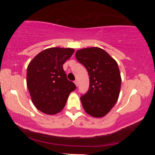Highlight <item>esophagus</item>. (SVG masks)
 Instances as JSON below:
<instances>
[{
  "label": "esophagus",
  "instance_id": "1",
  "mask_svg": "<svg viewBox=\"0 0 155 155\" xmlns=\"http://www.w3.org/2000/svg\"><path fill=\"white\" fill-rule=\"evenodd\" d=\"M74 83H75L76 86L77 87L78 86V81H77V80H75V81H74Z\"/></svg>",
  "mask_w": 155,
  "mask_h": 155
}]
</instances>
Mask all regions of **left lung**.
Returning a JSON list of instances; mask_svg holds the SVG:
<instances>
[{
  "label": "left lung",
  "instance_id": "1",
  "mask_svg": "<svg viewBox=\"0 0 155 155\" xmlns=\"http://www.w3.org/2000/svg\"><path fill=\"white\" fill-rule=\"evenodd\" d=\"M75 56L90 76L89 90L80 97L84 109L93 117H104L120 95L122 80L117 63L98 47L84 48L76 51Z\"/></svg>",
  "mask_w": 155,
  "mask_h": 155
}]
</instances>
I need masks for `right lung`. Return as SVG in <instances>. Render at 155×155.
<instances>
[{
	"label": "right lung",
	"mask_w": 155,
	"mask_h": 155,
	"mask_svg": "<svg viewBox=\"0 0 155 155\" xmlns=\"http://www.w3.org/2000/svg\"><path fill=\"white\" fill-rule=\"evenodd\" d=\"M74 52L71 48H49L41 51L28 65L27 86L33 104L39 111L49 115L59 113L71 92L76 90L63 67Z\"/></svg>",
	"instance_id": "right-lung-1"
}]
</instances>
